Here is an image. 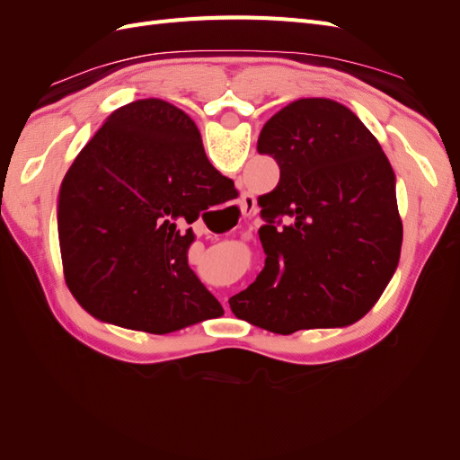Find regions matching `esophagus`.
Returning <instances> with one entry per match:
<instances>
[{
  "mask_svg": "<svg viewBox=\"0 0 460 460\" xmlns=\"http://www.w3.org/2000/svg\"><path fill=\"white\" fill-rule=\"evenodd\" d=\"M257 211V199L252 196V193H243L242 196V213L243 217H252Z\"/></svg>",
  "mask_w": 460,
  "mask_h": 460,
  "instance_id": "34e87169",
  "label": "esophagus"
}]
</instances>
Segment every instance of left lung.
I'll use <instances>...</instances> for the list:
<instances>
[{
	"mask_svg": "<svg viewBox=\"0 0 460 460\" xmlns=\"http://www.w3.org/2000/svg\"><path fill=\"white\" fill-rule=\"evenodd\" d=\"M257 151L280 182L259 198L264 269L228 299L232 313L284 336L357 323L392 280L402 242L378 140L351 109L307 97L264 124Z\"/></svg>",
	"mask_w": 460,
	"mask_h": 460,
	"instance_id": "obj_1",
	"label": "left lung"
}]
</instances>
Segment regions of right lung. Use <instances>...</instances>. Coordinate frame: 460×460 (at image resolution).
Returning <instances> with one entry per match:
<instances>
[{"mask_svg": "<svg viewBox=\"0 0 460 460\" xmlns=\"http://www.w3.org/2000/svg\"><path fill=\"white\" fill-rule=\"evenodd\" d=\"M232 190L182 109L153 97L117 109L59 190L71 294L93 316L149 333L220 316L222 305L188 264L196 234L186 226Z\"/></svg>", "mask_w": 460, "mask_h": 460, "instance_id": "obj_1", "label": "right lung"}]
</instances>
